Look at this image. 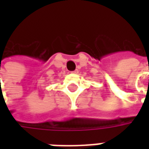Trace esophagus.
I'll list each match as a JSON object with an SVG mask.
<instances>
[{"mask_svg": "<svg viewBox=\"0 0 149 149\" xmlns=\"http://www.w3.org/2000/svg\"><path fill=\"white\" fill-rule=\"evenodd\" d=\"M71 73H73V74H77V73H78V70H77V69H76L75 71L71 72Z\"/></svg>", "mask_w": 149, "mask_h": 149, "instance_id": "34e87169", "label": "esophagus"}]
</instances>
